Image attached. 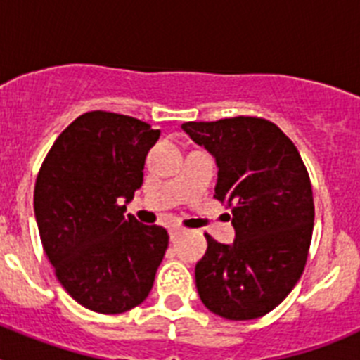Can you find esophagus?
<instances>
[{"mask_svg":"<svg viewBox=\"0 0 360 360\" xmlns=\"http://www.w3.org/2000/svg\"><path fill=\"white\" fill-rule=\"evenodd\" d=\"M180 234H182V229H180V227H171V229H169V238H171V241L176 240V238L180 236Z\"/></svg>","mask_w":360,"mask_h":360,"instance_id":"esophagus-1","label":"esophagus"}]
</instances>
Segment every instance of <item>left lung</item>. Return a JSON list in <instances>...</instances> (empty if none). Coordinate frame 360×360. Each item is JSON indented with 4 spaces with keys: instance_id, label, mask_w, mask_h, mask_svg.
<instances>
[{
    "instance_id": "left-lung-1",
    "label": "left lung",
    "mask_w": 360,
    "mask_h": 360,
    "mask_svg": "<svg viewBox=\"0 0 360 360\" xmlns=\"http://www.w3.org/2000/svg\"><path fill=\"white\" fill-rule=\"evenodd\" d=\"M182 129L216 158L214 198L232 211L236 240L196 263L202 303L219 317L249 321L274 310L303 274L314 231L308 171L294 142L274 122L231 117L186 122Z\"/></svg>"
}]
</instances>
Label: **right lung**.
Here are the masks:
<instances>
[{
	"label": "right lung",
	"instance_id": "obj_1",
	"mask_svg": "<svg viewBox=\"0 0 360 360\" xmlns=\"http://www.w3.org/2000/svg\"><path fill=\"white\" fill-rule=\"evenodd\" d=\"M160 131L110 111H88L57 136L41 165L34 211L56 276L79 304L122 314L153 288L169 234L124 214L142 186Z\"/></svg>",
	"mask_w": 360,
	"mask_h": 360
}]
</instances>
